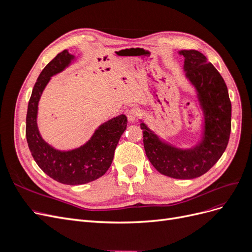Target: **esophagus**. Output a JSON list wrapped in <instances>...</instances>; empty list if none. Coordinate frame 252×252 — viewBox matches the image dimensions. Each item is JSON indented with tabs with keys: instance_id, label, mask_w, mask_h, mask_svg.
<instances>
[{
	"instance_id": "esophagus-1",
	"label": "esophagus",
	"mask_w": 252,
	"mask_h": 252,
	"mask_svg": "<svg viewBox=\"0 0 252 252\" xmlns=\"http://www.w3.org/2000/svg\"><path fill=\"white\" fill-rule=\"evenodd\" d=\"M140 116H141V111L138 108H131L127 113V117H128V121L129 122L135 121Z\"/></svg>"
}]
</instances>
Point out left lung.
<instances>
[{
    "mask_svg": "<svg viewBox=\"0 0 252 252\" xmlns=\"http://www.w3.org/2000/svg\"><path fill=\"white\" fill-rule=\"evenodd\" d=\"M186 78L195 88L203 110L202 139L182 149L164 142L142 122L146 156L155 168L173 179L190 180L207 172L222 157L231 131V102L222 75L197 50H181Z\"/></svg>",
    "mask_w": 252,
    "mask_h": 252,
    "instance_id": "8db88e82",
    "label": "left lung"
}]
</instances>
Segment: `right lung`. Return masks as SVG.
<instances>
[{
	"label": "right lung",
	"mask_w": 252,
	"mask_h": 252,
	"mask_svg": "<svg viewBox=\"0 0 252 252\" xmlns=\"http://www.w3.org/2000/svg\"><path fill=\"white\" fill-rule=\"evenodd\" d=\"M74 56L63 50L49 62L37 78L28 103L26 139L37 166L51 179L66 185H82L101 178L109 169L114 150L127 127L125 114L108 120L83 146L68 151L53 148L45 142L37 128V105L52 75L63 71Z\"/></svg>",
	"instance_id": "1"
}]
</instances>
